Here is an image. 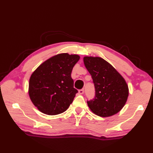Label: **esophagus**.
<instances>
[{
  "label": "esophagus",
  "instance_id": "obj_1",
  "mask_svg": "<svg viewBox=\"0 0 153 153\" xmlns=\"http://www.w3.org/2000/svg\"><path fill=\"white\" fill-rule=\"evenodd\" d=\"M83 93H84V90L83 89L79 90V93L81 94V95H82V94H83Z\"/></svg>",
  "mask_w": 153,
  "mask_h": 153
}]
</instances>
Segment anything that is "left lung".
<instances>
[{
	"mask_svg": "<svg viewBox=\"0 0 153 153\" xmlns=\"http://www.w3.org/2000/svg\"><path fill=\"white\" fill-rule=\"evenodd\" d=\"M83 62L91 75L95 98L87 101L91 110L100 117L116 114L124 106L129 95L126 82L118 71L103 58L85 56Z\"/></svg>",
	"mask_w": 153,
	"mask_h": 153,
	"instance_id": "left-lung-1",
	"label": "left lung"
}]
</instances>
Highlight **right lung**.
<instances>
[{
    "label": "right lung",
    "instance_id": "add662e5",
    "mask_svg": "<svg viewBox=\"0 0 153 153\" xmlns=\"http://www.w3.org/2000/svg\"><path fill=\"white\" fill-rule=\"evenodd\" d=\"M77 54L62 53L42 63L31 74L29 95L38 110L47 115L66 111L78 92L71 73L79 60Z\"/></svg>",
    "mask_w": 153,
    "mask_h": 153
}]
</instances>
